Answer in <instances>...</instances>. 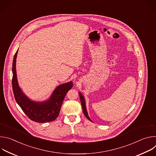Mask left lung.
<instances>
[{"label":"left lung","mask_w":156,"mask_h":156,"mask_svg":"<svg viewBox=\"0 0 156 156\" xmlns=\"http://www.w3.org/2000/svg\"><path fill=\"white\" fill-rule=\"evenodd\" d=\"M79 95H80V101H81V106H82L83 113H84L85 117H86L89 120L91 121V120H90V117H88V115H87V110H86V106H85V101H84V99L83 96H82V94H81L80 93H79Z\"/></svg>","instance_id":"left-lung-1"}]
</instances>
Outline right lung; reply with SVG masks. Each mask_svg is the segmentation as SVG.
<instances>
[{"instance_id": "right-lung-1", "label": "right lung", "mask_w": 156, "mask_h": 156, "mask_svg": "<svg viewBox=\"0 0 156 156\" xmlns=\"http://www.w3.org/2000/svg\"><path fill=\"white\" fill-rule=\"evenodd\" d=\"M18 50L15 54L12 65V89L16 102L30 119L36 122L46 123L55 120L58 116L65 96L73 87L72 81L58 86L51 98L44 102L31 101L22 93L18 86L15 69Z\"/></svg>"}]
</instances>
